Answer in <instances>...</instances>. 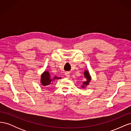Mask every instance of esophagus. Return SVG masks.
<instances>
[{"instance_id":"34e87169","label":"esophagus","mask_w":131,"mask_h":131,"mask_svg":"<svg viewBox=\"0 0 131 131\" xmlns=\"http://www.w3.org/2000/svg\"><path fill=\"white\" fill-rule=\"evenodd\" d=\"M65 75L66 76V77L69 78V77H70V74H69V73H68V72H66V73H65Z\"/></svg>"}]
</instances>
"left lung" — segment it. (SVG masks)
I'll list each match as a JSON object with an SVG mask.
<instances>
[{
    "label": "left lung",
    "instance_id": "left-lung-1",
    "mask_svg": "<svg viewBox=\"0 0 131 131\" xmlns=\"http://www.w3.org/2000/svg\"><path fill=\"white\" fill-rule=\"evenodd\" d=\"M84 75L85 78L86 79V81L82 82V84L81 85V88L85 89L86 88H87V86L89 85L90 84V82L91 80V77L89 70H85L84 72Z\"/></svg>",
    "mask_w": 131,
    "mask_h": 131
}]
</instances>
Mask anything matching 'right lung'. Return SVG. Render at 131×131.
Masks as SVG:
<instances>
[{
  "mask_svg": "<svg viewBox=\"0 0 131 131\" xmlns=\"http://www.w3.org/2000/svg\"><path fill=\"white\" fill-rule=\"evenodd\" d=\"M59 79H61V78L57 77L56 75L52 77L49 71L45 70L41 75L40 83L43 86H48L50 84H52L53 81Z\"/></svg>",
  "mask_w": 131,
  "mask_h": 131,
  "instance_id": "obj_1",
  "label": "right lung"
}]
</instances>
